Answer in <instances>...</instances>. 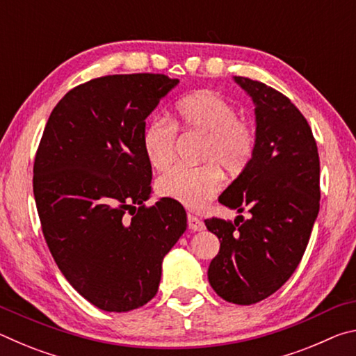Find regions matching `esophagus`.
Here are the masks:
<instances>
[{"label": "esophagus", "mask_w": 356, "mask_h": 356, "mask_svg": "<svg viewBox=\"0 0 356 356\" xmlns=\"http://www.w3.org/2000/svg\"><path fill=\"white\" fill-rule=\"evenodd\" d=\"M206 227L204 226V221L201 218H197L195 215H188V229L193 232H197V231H202V229Z\"/></svg>", "instance_id": "obj_1"}]
</instances>
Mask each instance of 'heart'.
Instances as JSON below:
<instances>
[{"label": "heart", "mask_w": 356, "mask_h": 356, "mask_svg": "<svg viewBox=\"0 0 356 356\" xmlns=\"http://www.w3.org/2000/svg\"><path fill=\"white\" fill-rule=\"evenodd\" d=\"M174 124L185 131L204 135L200 166H176L156 180L160 196L188 209H202L218 195L225 170L231 176L242 172L256 149V131L250 122L237 118V110L221 94L200 89L180 99L174 108ZM177 130L165 119L144 127L141 144L154 170H165L176 156Z\"/></svg>", "instance_id": "obj_1"}]
</instances>
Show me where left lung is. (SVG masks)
<instances>
[{"label": "left lung", "mask_w": 356, "mask_h": 356, "mask_svg": "<svg viewBox=\"0 0 356 356\" xmlns=\"http://www.w3.org/2000/svg\"><path fill=\"white\" fill-rule=\"evenodd\" d=\"M234 80L256 106V149L218 201L251 216L204 221L220 240L207 276L222 300L252 305L278 291L305 254L318 213L321 161L308 120L286 95L250 78Z\"/></svg>", "instance_id": "left-lung-1"}]
</instances>
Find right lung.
<instances>
[{"label": "right lung", "mask_w": 356, "mask_h": 356, "mask_svg": "<svg viewBox=\"0 0 356 356\" xmlns=\"http://www.w3.org/2000/svg\"><path fill=\"white\" fill-rule=\"evenodd\" d=\"M161 74L106 75L64 95L47 120L33 190L53 259L72 287L108 312L155 297L161 262L186 229L182 204L150 197L146 118L177 86Z\"/></svg>", "instance_id": "1"}]
</instances>
